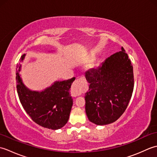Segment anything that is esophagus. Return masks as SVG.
Returning <instances> with one entry per match:
<instances>
[{
	"mask_svg": "<svg viewBox=\"0 0 157 157\" xmlns=\"http://www.w3.org/2000/svg\"><path fill=\"white\" fill-rule=\"evenodd\" d=\"M86 88V82L84 78L76 79L73 84L71 88V94L73 96H77L81 95Z\"/></svg>",
	"mask_w": 157,
	"mask_h": 157,
	"instance_id": "esophagus-1",
	"label": "esophagus"
}]
</instances>
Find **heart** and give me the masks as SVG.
I'll return each instance as SVG.
<instances>
[{"mask_svg": "<svg viewBox=\"0 0 157 157\" xmlns=\"http://www.w3.org/2000/svg\"><path fill=\"white\" fill-rule=\"evenodd\" d=\"M94 56L90 55V56H88V57L85 59V62H86V63H90V62L92 61L93 60H94ZM94 67V65H91L90 67V68L92 69L93 67Z\"/></svg>", "mask_w": 157, "mask_h": 157, "instance_id": "heart-1", "label": "heart"}]
</instances>
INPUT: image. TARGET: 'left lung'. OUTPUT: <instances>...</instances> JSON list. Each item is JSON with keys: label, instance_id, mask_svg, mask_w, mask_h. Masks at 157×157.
<instances>
[{"label": "left lung", "instance_id": "obj_1", "mask_svg": "<svg viewBox=\"0 0 157 157\" xmlns=\"http://www.w3.org/2000/svg\"><path fill=\"white\" fill-rule=\"evenodd\" d=\"M90 84L85 94L86 113L97 125L117 121L127 108L134 86V73L124 48L102 63L97 69L86 72Z\"/></svg>", "mask_w": 157, "mask_h": 157}]
</instances>
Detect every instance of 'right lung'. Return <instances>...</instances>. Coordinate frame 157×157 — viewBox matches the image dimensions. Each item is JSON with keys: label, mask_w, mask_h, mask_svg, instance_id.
Wrapping results in <instances>:
<instances>
[{"label": "right lung", "mask_w": 157, "mask_h": 157, "mask_svg": "<svg viewBox=\"0 0 157 157\" xmlns=\"http://www.w3.org/2000/svg\"><path fill=\"white\" fill-rule=\"evenodd\" d=\"M25 54L21 56V62ZM21 65L17 67V90L23 109L39 125L59 129L67 123L73 105L69 89L75 78L64 81H55L42 91L32 90L23 82L19 72Z\"/></svg>", "instance_id": "right-lung-1"}]
</instances>
